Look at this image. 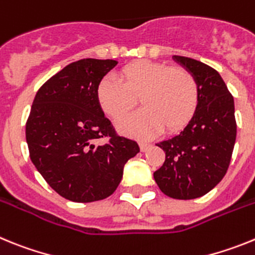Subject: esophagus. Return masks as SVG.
Returning <instances> with one entry per match:
<instances>
[{
    "mask_svg": "<svg viewBox=\"0 0 255 255\" xmlns=\"http://www.w3.org/2000/svg\"><path fill=\"white\" fill-rule=\"evenodd\" d=\"M149 147H150V144L147 143V141H141V143H140L141 152H145V150H148V149H149Z\"/></svg>",
    "mask_w": 255,
    "mask_h": 255,
    "instance_id": "34e87169",
    "label": "esophagus"
}]
</instances>
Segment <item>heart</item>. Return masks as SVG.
Wrapping results in <instances>:
<instances>
[{
	"instance_id": "heart-1",
	"label": "heart",
	"mask_w": 255,
	"mask_h": 255,
	"mask_svg": "<svg viewBox=\"0 0 255 255\" xmlns=\"http://www.w3.org/2000/svg\"><path fill=\"white\" fill-rule=\"evenodd\" d=\"M139 97L143 110L117 123L121 132L148 138L164 128L176 131L190 121L199 100L197 79L186 69L152 61H136L107 75L97 88L101 110L114 120L125 116Z\"/></svg>"
}]
</instances>
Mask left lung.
Segmentation results:
<instances>
[{
	"label": "left lung",
	"mask_w": 255,
	"mask_h": 255,
	"mask_svg": "<svg viewBox=\"0 0 255 255\" xmlns=\"http://www.w3.org/2000/svg\"><path fill=\"white\" fill-rule=\"evenodd\" d=\"M172 58L197 79L199 100L188 125L172 138L157 143L166 159L153 176L167 197L195 199L226 175L236 140L235 106L215 69L194 58Z\"/></svg>",
	"instance_id": "8db88e82"
}]
</instances>
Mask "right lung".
Returning a JSON list of instances; mask_svg holds the SVG:
<instances>
[{
  "label": "right lung",
  "mask_w": 255,
  "mask_h": 255,
  "mask_svg": "<svg viewBox=\"0 0 255 255\" xmlns=\"http://www.w3.org/2000/svg\"><path fill=\"white\" fill-rule=\"evenodd\" d=\"M115 60L83 58L48 79L35 94L26 121L29 154L56 193L78 203L105 199L116 190L124 166L139 153L119 136L97 101L103 76ZM108 138L106 144L98 138Z\"/></svg>",
  "instance_id": "right-lung-1"
}]
</instances>
